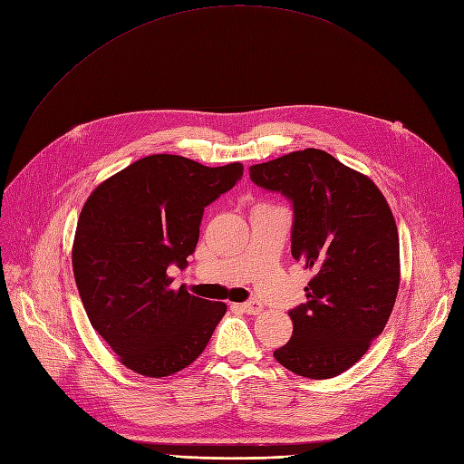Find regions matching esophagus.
Wrapping results in <instances>:
<instances>
[{"instance_id":"34e87169","label":"esophagus","mask_w":464,"mask_h":464,"mask_svg":"<svg viewBox=\"0 0 464 464\" xmlns=\"http://www.w3.org/2000/svg\"><path fill=\"white\" fill-rule=\"evenodd\" d=\"M240 309H243V311H245V313H248V314H259L261 311H264V305H261L259 301L252 299V301H248V304H243V305H240Z\"/></svg>"}]
</instances>
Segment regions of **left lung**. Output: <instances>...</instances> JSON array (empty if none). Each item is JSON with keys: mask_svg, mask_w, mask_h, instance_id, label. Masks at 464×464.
I'll return each instance as SVG.
<instances>
[{"mask_svg": "<svg viewBox=\"0 0 464 464\" xmlns=\"http://www.w3.org/2000/svg\"><path fill=\"white\" fill-rule=\"evenodd\" d=\"M252 182L294 203L292 256L314 276L290 311L292 339L273 354L295 375L349 370L385 330L400 286L398 227L372 179L322 150L250 167Z\"/></svg>", "mask_w": 464, "mask_h": 464, "instance_id": "obj_1", "label": "left lung"}]
</instances>
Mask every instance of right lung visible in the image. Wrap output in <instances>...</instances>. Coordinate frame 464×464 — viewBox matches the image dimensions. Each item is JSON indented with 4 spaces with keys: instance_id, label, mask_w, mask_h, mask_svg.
I'll return each instance as SVG.
<instances>
[{
    "instance_id": "obj_1",
    "label": "right lung",
    "mask_w": 464,
    "mask_h": 464,
    "mask_svg": "<svg viewBox=\"0 0 464 464\" xmlns=\"http://www.w3.org/2000/svg\"><path fill=\"white\" fill-rule=\"evenodd\" d=\"M243 170L160 153L89 195L72 246L75 285L92 328L129 370L157 379L188 368L226 314L224 301L174 290L167 269L188 266L205 207Z\"/></svg>"
}]
</instances>
